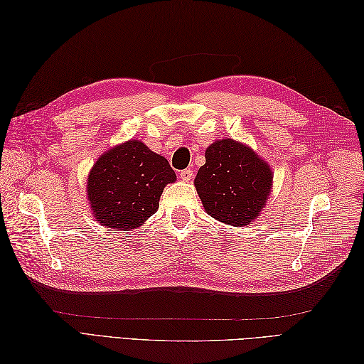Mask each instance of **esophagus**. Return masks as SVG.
<instances>
[{
	"mask_svg": "<svg viewBox=\"0 0 364 364\" xmlns=\"http://www.w3.org/2000/svg\"><path fill=\"white\" fill-rule=\"evenodd\" d=\"M179 176H181V179H182L183 182H190V181L193 179V171H191V170H182V171L179 173Z\"/></svg>",
	"mask_w": 364,
	"mask_h": 364,
	"instance_id": "esophagus-1",
	"label": "esophagus"
}]
</instances>
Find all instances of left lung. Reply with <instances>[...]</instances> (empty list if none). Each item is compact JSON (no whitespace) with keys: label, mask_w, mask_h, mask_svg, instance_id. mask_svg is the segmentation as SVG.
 <instances>
[{"label":"left lung","mask_w":364,"mask_h":364,"mask_svg":"<svg viewBox=\"0 0 364 364\" xmlns=\"http://www.w3.org/2000/svg\"><path fill=\"white\" fill-rule=\"evenodd\" d=\"M205 159L194 179L205 211L230 226H246L258 218L272 190L269 164L229 138L213 142Z\"/></svg>","instance_id":"1"}]
</instances>
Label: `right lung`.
<instances>
[{
    "label": "right lung",
    "instance_id": "1",
    "mask_svg": "<svg viewBox=\"0 0 364 364\" xmlns=\"http://www.w3.org/2000/svg\"><path fill=\"white\" fill-rule=\"evenodd\" d=\"M174 181L167 159L130 139L97 159L87 176V200L100 225L136 229L158 211L165 185Z\"/></svg>",
    "mask_w": 364,
    "mask_h": 364
}]
</instances>
